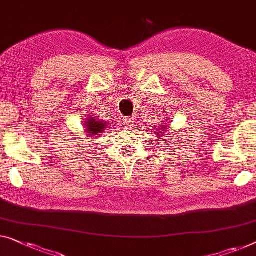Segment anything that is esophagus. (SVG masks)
Listing matches in <instances>:
<instances>
[{"label":"esophagus","instance_id":"esophagus-1","mask_svg":"<svg viewBox=\"0 0 256 256\" xmlns=\"http://www.w3.org/2000/svg\"><path fill=\"white\" fill-rule=\"evenodd\" d=\"M124 124L126 129H130L132 127V124H134V121H132V119H130V118H126L124 120Z\"/></svg>","mask_w":256,"mask_h":256}]
</instances>
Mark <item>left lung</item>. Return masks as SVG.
I'll return each mask as SVG.
<instances>
[{"instance_id": "1", "label": "left lung", "mask_w": 256, "mask_h": 256, "mask_svg": "<svg viewBox=\"0 0 256 256\" xmlns=\"http://www.w3.org/2000/svg\"><path fill=\"white\" fill-rule=\"evenodd\" d=\"M168 122L166 121H162L160 124H158L157 127L154 128V132L156 134H157V137L159 140H162L164 138L162 137H168Z\"/></svg>"}]
</instances>
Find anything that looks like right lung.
I'll use <instances>...</instances> for the list:
<instances>
[{"label": "right lung", "instance_id": "right-lung-1", "mask_svg": "<svg viewBox=\"0 0 256 256\" xmlns=\"http://www.w3.org/2000/svg\"><path fill=\"white\" fill-rule=\"evenodd\" d=\"M83 122L85 132L84 135H86V137H91V140L97 138V137L100 136L102 132H105V130H107V128L110 127L108 122L94 116L86 118Z\"/></svg>", "mask_w": 256, "mask_h": 256}]
</instances>
